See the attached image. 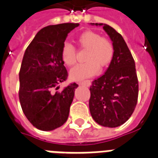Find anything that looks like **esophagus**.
Listing matches in <instances>:
<instances>
[{
    "mask_svg": "<svg viewBox=\"0 0 158 158\" xmlns=\"http://www.w3.org/2000/svg\"><path fill=\"white\" fill-rule=\"evenodd\" d=\"M79 84H81V85H84L86 87H89L91 85V80L89 79H87L85 81H82V82H79Z\"/></svg>",
    "mask_w": 158,
    "mask_h": 158,
    "instance_id": "34e87169",
    "label": "esophagus"
}]
</instances>
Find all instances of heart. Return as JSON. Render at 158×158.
Wrapping results in <instances>:
<instances>
[{
    "label": "heart",
    "instance_id": "1",
    "mask_svg": "<svg viewBox=\"0 0 158 158\" xmlns=\"http://www.w3.org/2000/svg\"><path fill=\"white\" fill-rule=\"evenodd\" d=\"M80 47L87 49V61L79 64L70 70V78L73 80H80L96 75L100 66L106 67L111 62L114 55V46L109 38L92 31H86L78 37ZM61 59L66 66H75L77 61L76 49L70 43H65L61 52Z\"/></svg>",
    "mask_w": 158,
    "mask_h": 158
}]
</instances>
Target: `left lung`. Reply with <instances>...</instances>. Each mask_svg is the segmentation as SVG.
Instances as JSON below:
<instances>
[{
	"label": "left lung",
	"mask_w": 158,
	"mask_h": 158,
	"mask_svg": "<svg viewBox=\"0 0 158 158\" xmlns=\"http://www.w3.org/2000/svg\"><path fill=\"white\" fill-rule=\"evenodd\" d=\"M103 26L114 46V55L106 73L92 81L89 109L99 125L117 127L130 118L136 106L139 84L132 55L123 36L107 24Z\"/></svg>",
	"instance_id": "left-lung-1"
}]
</instances>
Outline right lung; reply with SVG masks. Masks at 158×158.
Wrapping results in <instances>:
<instances>
[{
  "label": "right lung",
  "instance_id": "obj_1",
  "mask_svg": "<svg viewBox=\"0 0 158 158\" xmlns=\"http://www.w3.org/2000/svg\"><path fill=\"white\" fill-rule=\"evenodd\" d=\"M79 25L67 23L42 28L24 52L19 101L27 118L39 130H54L68 118L78 84L70 83L57 91L68 77L61 52L68 33Z\"/></svg>",
  "mask_w": 158,
  "mask_h": 158
}]
</instances>
